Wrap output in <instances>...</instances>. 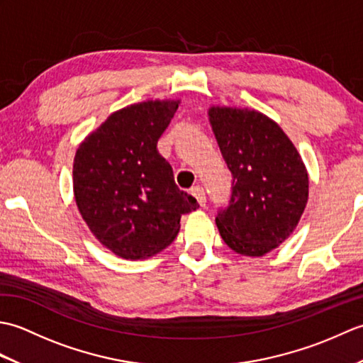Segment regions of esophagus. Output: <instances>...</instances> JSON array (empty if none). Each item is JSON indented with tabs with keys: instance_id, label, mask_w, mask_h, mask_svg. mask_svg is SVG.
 <instances>
[{
	"instance_id": "esophagus-1",
	"label": "esophagus",
	"mask_w": 363,
	"mask_h": 363,
	"mask_svg": "<svg viewBox=\"0 0 363 363\" xmlns=\"http://www.w3.org/2000/svg\"><path fill=\"white\" fill-rule=\"evenodd\" d=\"M190 194L196 198V201L199 203V206H201V207H203V206H206V191H204V189H203L201 186H195V187H191Z\"/></svg>"
}]
</instances>
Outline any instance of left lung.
Masks as SVG:
<instances>
[{
	"label": "left lung",
	"instance_id": "left-lung-1",
	"mask_svg": "<svg viewBox=\"0 0 363 363\" xmlns=\"http://www.w3.org/2000/svg\"><path fill=\"white\" fill-rule=\"evenodd\" d=\"M209 120L229 172V204L215 223L230 250L260 257L295 230L309 198V176L298 150L267 115L211 107Z\"/></svg>",
	"mask_w": 363,
	"mask_h": 363
}]
</instances>
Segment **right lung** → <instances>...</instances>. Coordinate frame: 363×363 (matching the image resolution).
I'll return each mask as SVG.
<instances>
[{
	"instance_id": "right-lung-1",
	"label": "right lung",
	"mask_w": 363,
	"mask_h": 363,
	"mask_svg": "<svg viewBox=\"0 0 363 363\" xmlns=\"http://www.w3.org/2000/svg\"><path fill=\"white\" fill-rule=\"evenodd\" d=\"M179 101H143L109 115L74 156L73 190L89 229L123 259H146L172 243L196 199L177 189L157 140Z\"/></svg>"
}]
</instances>
